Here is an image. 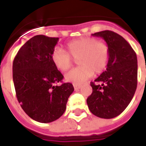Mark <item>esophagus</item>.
<instances>
[{"label": "esophagus", "instance_id": "1", "mask_svg": "<svg viewBox=\"0 0 146 146\" xmlns=\"http://www.w3.org/2000/svg\"><path fill=\"white\" fill-rule=\"evenodd\" d=\"M73 87H74V89L75 90H78L80 89V87H81V85H80V84H73Z\"/></svg>", "mask_w": 146, "mask_h": 146}]
</instances>
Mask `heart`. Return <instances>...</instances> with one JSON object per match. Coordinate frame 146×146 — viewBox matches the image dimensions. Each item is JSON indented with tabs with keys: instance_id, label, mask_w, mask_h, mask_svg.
Wrapping results in <instances>:
<instances>
[{
	"instance_id": "1",
	"label": "heart",
	"mask_w": 146,
	"mask_h": 146,
	"mask_svg": "<svg viewBox=\"0 0 146 146\" xmlns=\"http://www.w3.org/2000/svg\"><path fill=\"white\" fill-rule=\"evenodd\" d=\"M66 48L69 54L62 48H56L51 56L53 64L62 72L67 71L72 66L71 56L77 59L80 66L66 74V81L75 84H81L90 78L94 72L99 74L106 69L110 50L105 42L98 41L94 38H80L68 42Z\"/></svg>"
}]
</instances>
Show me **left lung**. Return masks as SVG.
Masks as SVG:
<instances>
[{"label":"left lung","instance_id":"obj_1","mask_svg":"<svg viewBox=\"0 0 146 146\" xmlns=\"http://www.w3.org/2000/svg\"><path fill=\"white\" fill-rule=\"evenodd\" d=\"M92 35L106 42L110 56L106 70L95 83H90L93 91L87 103L95 116L110 119L122 113L133 98L137 87V56L129 43L115 32L106 30Z\"/></svg>","mask_w":146,"mask_h":146}]
</instances>
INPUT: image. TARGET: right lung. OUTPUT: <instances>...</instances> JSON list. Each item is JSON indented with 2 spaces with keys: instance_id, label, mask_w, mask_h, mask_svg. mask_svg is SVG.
<instances>
[{
  "instance_id": "add662e5",
  "label": "right lung",
  "mask_w": 146,
  "mask_h": 146,
  "mask_svg": "<svg viewBox=\"0 0 146 146\" xmlns=\"http://www.w3.org/2000/svg\"><path fill=\"white\" fill-rule=\"evenodd\" d=\"M59 38L38 35L26 42L13 62V81L21 108L29 117L49 123L62 116L73 92V84L62 81L63 76L52 61Z\"/></svg>"
}]
</instances>
